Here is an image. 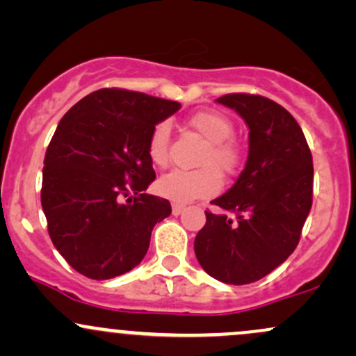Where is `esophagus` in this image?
<instances>
[{
    "label": "esophagus",
    "mask_w": 356,
    "mask_h": 356,
    "mask_svg": "<svg viewBox=\"0 0 356 356\" xmlns=\"http://www.w3.org/2000/svg\"><path fill=\"white\" fill-rule=\"evenodd\" d=\"M184 209H186V206H182V204H177V202L172 204V214L174 216H179Z\"/></svg>",
    "instance_id": "esophagus-1"
}]
</instances>
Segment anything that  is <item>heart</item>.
<instances>
[{"label": "heart", "instance_id": "heart-1", "mask_svg": "<svg viewBox=\"0 0 356 356\" xmlns=\"http://www.w3.org/2000/svg\"><path fill=\"white\" fill-rule=\"evenodd\" d=\"M187 124L207 140L199 157V165L204 167L195 170L175 169L159 179V194L174 202H191L218 194L219 174H236L243 162V149L231 138L234 124L229 117L214 110H204L191 115ZM169 125L165 122L155 125L147 142V152L155 165L164 167L169 162Z\"/></svg>", "mask_w": 356, "mask_h": 356}]
</instances>
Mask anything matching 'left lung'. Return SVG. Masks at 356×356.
I'll use <instances>...</instances> for the list:
<instances>
[{
  "label": "left lung",
  "instance_id": "1",
  "mask_svg": "<svg viewBox=\"0 0 356 356\" xmlns=\"http://www.w3.org/2000/svg\"><path fill=\"white\" fill-rule=\"evenodd\" d=\"M249 127V155L239 179L206 211L194 251L207 275L227 284L261 280L295 251L313 202V157L295 117L276 102L227 93ZM233 218H231L229 214Z\"/></svg>",
  "mask_w": 356,
  "mask_h": 356
}]
</instances>
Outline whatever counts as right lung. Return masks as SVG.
<instances>
[{
	"label": "right lung",
	"instance_id": "right-lung-1",
	"mask_svg": "<svg viewBox=\"0 0 356 356\" xmlns=\"http://www.w3.org/2000/svg\"><path fill=\"white\" fill-rule=\"evenodd\" d=\"M181 108L125 88H100L65 113L43 161L42 206L53 246L80 275L110 280L136 268L170 202L154 182L147 142Z\"/></svg>",
	"mask_w": 356,
	"mask_h": 356
}]
</instances>
